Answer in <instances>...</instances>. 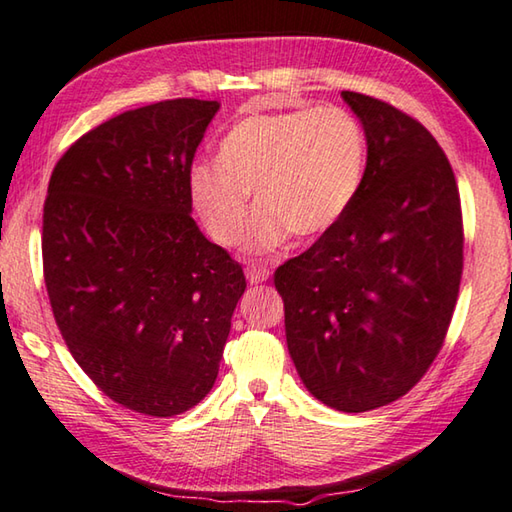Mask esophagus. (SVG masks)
Listing matches in <instances>:
<instances>
[{
    "mask_svg": "<svg viewBox=\"0 0 512 512\" xmlns=\"http://www.w3.org/2000/svg\"><path fill=\"white\" fill-rule=\"evenodd\" d=\"M270 267H265V265H249L247 267V281L249 283H263V281H267L270 279Z\"/></svg>",
    "mask_w": 512,
    "mask_h": 512,
    "instance_id": "1",
    "label": "esophagus"
}]
</instances>
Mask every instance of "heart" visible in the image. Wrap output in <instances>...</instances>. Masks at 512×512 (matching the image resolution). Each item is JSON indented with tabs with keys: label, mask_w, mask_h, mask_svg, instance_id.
<instances>
[{
	"label": "heart",
	"mask_w": 512,
	"mask_h": 512,
	"mask_svg": "<svg viewBox=\"0 0 512 512\" xmlns=\"http://www.w3.org/2000/svg\"><path fill=\"white\" fill-rule=\"evenodd\" d=\"M367 167V136L340 106L254 113L226 131L217 163H197L188 188L197 215L220 245H236L261 208L247 247L274 251L295 233L313 238L349 211Z\"/></svg>",
	"instance_id": "obj_1"
}]
</instances>
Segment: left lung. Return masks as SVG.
<instances>
[{"mask_svg":"<svg viewBox=\"0 0 512 512\" xmlns=\"http://www.w3.org/2000/svg\"><path fill=\"white\" fill-rule=\"evenodd\" d=\"M363 124L367 167L349 211L274 272L292 363L342 413L404 397L445 342L463 274L454 170L420 122L342 90Z\"/></svg>","mask_w":512,"mask_h":512,"instance_id":"8db88e82","label":"left lung"}]
</instances>
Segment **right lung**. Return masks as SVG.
<instances>
[{
  "label": "right lung",
  "instance_id": "add662e5",
  "mask_svg": "<svg viewBox=\"0 0 512 512\" xmlns=\"http://www.w3.org/2000/svg\"><path fill=\"white\" fill-rule=\"evenodd\" d=\"M217 102L167 99L81 136L43 211L54 320L92 383L124 408L172 417L217 379L242 267L192 220L188 177Z\"/></svg>",
  "mask_w": 512,
  "mask_h": 512
}]
</instances>
